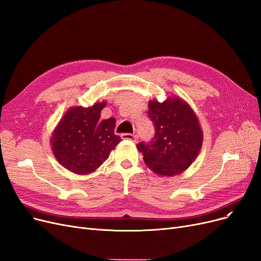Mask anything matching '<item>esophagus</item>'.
<instances>
[{
  "mask_svg": "<svg viewBox=\"0 0 261 261\" xmlns=\"http://www.w3.org/2000/svg\"><path fill=\"white\" fill-rule=\"evenodd\" d=\"M121 139L122 140H129V141H132V142H136L137 141V137L133 136V134H130V133H123V134H121Z\"/></svg>",
  "mask_w": 261,
  "mask_h": 261,
  "instance_id": "obj_1",
  "label": "esophagus"
}]
</instances>
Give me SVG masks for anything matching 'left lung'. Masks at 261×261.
<instances>
[{"label": "left lung", "instance_id": "8db88e82", "mask_svg": "<svg viewBox=\"0 0 261 261\" xmlns=\"http://www.w3.org/2000/svg\"><path fill=\"white\" fill-rule=\"evenodd\" d=\"M148 116L155 124V138L138 149L148 169L160 176H174L187 170L198 157L203 132L190 105L177 95L148 102Z\"/></svg>", "mask_w": 261, "mask_h": 261}]
</instances>
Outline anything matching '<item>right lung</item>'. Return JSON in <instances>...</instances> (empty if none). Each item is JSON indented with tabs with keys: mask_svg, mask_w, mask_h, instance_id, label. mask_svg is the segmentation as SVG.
<instances>
[{
	"mask_svg": "<svg viewBox=\"0 0 261 261\" xmlns=\"http://www.w3.org/2000/svg\"><path fill=\"white\" fill-rule=\"evenodd\" d=\"M106 101L90 108L72 106L53 131L50 145L62 167L75 174H90L100 168L121 141L114 133L116 119L100 120Z\"/></svg>",
	"mask_w": 261,
	"mask_h": 261,
	"instance_id": "obj_1",
	"label": "right lung"
}]
</instances>
